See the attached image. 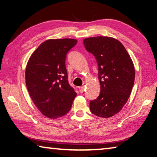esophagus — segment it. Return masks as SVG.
<instances>
[{"instance_id": "esophagus-1", "label": "esophagus", "mask_w": 157, "mask_h": 157, "mask_svg": "<svg viewBox=\"0 0 157 157\" xmlns=\"http://www.w3.org/2000/svg\"><path fill=\"white\" fill-rule=\"evenodd\" d=\"M79 92H80L81 93H84V86L79 87Z\"/></svg>"}]
</instances>
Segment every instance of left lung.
I'll return each instance as SVG.
<instances>
[{
  "label": "left lung",
  "mask_w": 157,
  "mask_h": 157,
  "mask_svg": "<svg viewBox=\"0 0 157 157\" xmlns=\"http://www.w3.org/2000/svg\"><path fill=\"white\" fill-rule=\"evenodd\" d=\"M84 44L96 59L101 86L98 98L90 101V112L100 117H110L129 98L135 78L133 62L124 45L113 38H88Z\"/></svg>",
  "instance_id": "8db88e82"
}]
</instances>
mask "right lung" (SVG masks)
<instances>
[{
	"instance_id": "add662e5",
	"label": "right lung",
	"mask_w": 157,
	"mask_h": 157,
	"mask_svg": "<svg viewBox=\"0 0 157 157\" xmlns=\"http://www.w3.org/2000/svg\"><path fill=\"white\" fill-rule=\"evenodd\" d=\"M77 40L51 39L37 48L28 61L25 82L34 104L47 117L57 119L71 110L77 95L68 80L67 55Z\"/></svg>"
}]
</instances>
